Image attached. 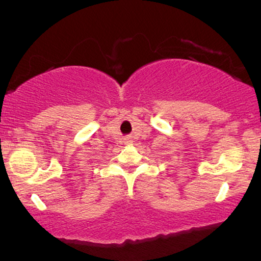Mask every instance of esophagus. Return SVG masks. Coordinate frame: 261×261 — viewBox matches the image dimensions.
<instances>
[{
    "label": "esophagus",
    "mask_w": 261,
    "mask_h": 261,
    "mask_svg": "<svg viewBox=\"0 0 261 261\" xmlns=\"http://www.w3.org/2000/svg\"><path fill=\"white\" fill-rule=\"evenodd\" d=\"M124 144H126V145H132V144H133V140H132L130 138L124 139Z\"/></svg>",
    "instance_id": "obj_1"
}]
</instances>
